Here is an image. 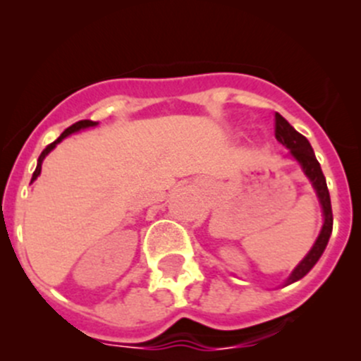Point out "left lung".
Listing matches in <instances>:
<instances>
[{
    "instance_id": "1",
    "label": "left lung",
    "mask_w": 361,
    "mask_h": 361,
    "mask_svg": "<svg viewBox=\"0 0 361 361\" xmlns=\"http://www.w3.org/2000/svg\"><path fill=\"white\" fill-rule=\"evenodd\" d=\"M274 134H276V140L283 145L285 148H288L290 155L300 164L302 171H304L305 176L309 178V181L312 183V188L316 190V195H318L319 204H322V209H323V227L322 232H319L318 239L316 243L312 245L311 251L304 257V260L293 269V272L290 274V278L286 279L285 285H292V283L298 281V279L304 278L309 271L316 265V262L319 260V257L323 255L325 251L326 245H329V239L330 234H332V227H334V216H332V204H330V194H329V188H326V180L323 176V171L319 162L316 160L314 152H312L311 143L305 140V136H302L300 133L293 129L292 126L288 123V120L283 118L279 113H276L274 116Z\"/></svg>"
}]
</instances>
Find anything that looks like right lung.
Here are the masks:
<instances>
[{"label": "right lung", "mask_w": 361, "mask_h": 361, "mask_svg": "<svg viewBox=\"0 0 361 361\" xmlns=\"http://www.w3.org/2000/svg\"><path fill=\"white\" fill-rule=\"evenodd\" d=\"M97 126V122H92V120H80V122H76V123H73V126H69L66 130H64L63 134H61L59 137H57L56 141H54V143H50L49 147L45 148V150L42 152V155H39L38 157V166H36V169H35V173H32V178H31V183L32 181L36 180V178L39 176V173H42V164H43V159L47 157V155L50 154V152L54 150V148L57 147V145L61 143V141L64 140V137L66 136H69V134H73V133H78V130H82V129H87V127H96Z\"/></svg>", "instance_id": "obj_1"}]
</instances>
